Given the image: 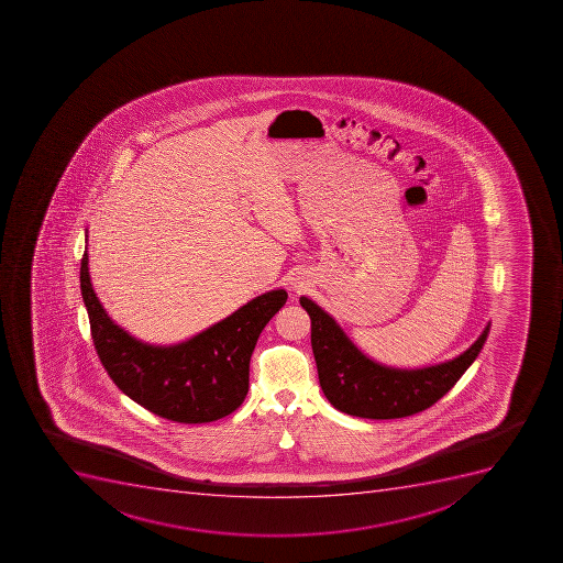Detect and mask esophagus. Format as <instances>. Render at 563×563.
Listing matches in <instances>:
<instances>
[{"label":"esophagus","instance_id":"34e87169","mask_svg":"<svg viewBox=\"0 0 563 563\" xmlns=\"http://www.w3.org/2000/svg\"><path fill=\"white\" fill-rule=\"evenodd\" d=\"M298 287H301V285H294V289H298Z\"/></svg>","mask_w":563,"mask_h":563}]
</instances>
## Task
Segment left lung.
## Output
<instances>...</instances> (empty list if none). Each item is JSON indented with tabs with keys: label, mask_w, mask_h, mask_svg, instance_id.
Listing matches in <instances>:
<instances>
[{
	"label": "left lung",
	"mask_w": 563,
	"mask_h": 563,
	"mask_svg": "<svg viewBox=\"0 0 563 563\" xmlns=\"http://www.w3.org/2000/svg\"><path fill=\"white\" fill-rule=\"evenodd\" d=\"M312 321V352L319 384L338 411L369 420H393L426 411L474 364L488 338L489 323L477 341L450 361L418 369L384 366L366 357L312 299L299 298Z\"/></svg>",
	"instance_id": "1"
}]
</instances>
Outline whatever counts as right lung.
Here are the masks:
<instances>
[{
	"mask_svg": "<svg viewBox=\"0 0 563 563\" xmlns=\"http://www.w3.org/2000/svg\"><path fill=\"white\" fill-rule=\"evenodd\" d=\"M80 260V292L98 358L120 391L177 423H208L236 411L250 389V361L260 333L287 292L269 290L183 343L159 346L132 338L109 318Z\"/></svg>",
	"mask_w": 563,
	"mask_h": 563,
	"instance_id": "right-lung-1",
	"label": "right lung"
}]
</instances>
